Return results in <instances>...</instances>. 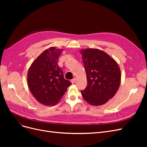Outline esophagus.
<instances>
[{"label":"esophagus","instance_id":"1","mask_svg":"<svg viewBox=\"0 0 147 147\" xmlns=\"http://www.w3.org/2000/svg\"><path fill=\"white\" fill-rule=\"evenodd\" d=\"M75 81H76V78H73L72 80H71V83H72V84H74L75 82Z\"/></svg>","mask_w":147,"mask_h":147}]
</instances>
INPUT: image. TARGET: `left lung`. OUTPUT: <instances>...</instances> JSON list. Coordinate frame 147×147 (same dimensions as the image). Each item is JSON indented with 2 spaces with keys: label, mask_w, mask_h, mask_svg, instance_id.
I'll list each match as a JSON object with an SVG mask.
<instances>
[{
  "label": "left lung",
  "mask_w": 147,
  "mask_h": 147,
  "mask_svg": "<svg viewBox=\"0 0 147 147\" xmlns=\"http://www.w3.org/2000/svg\"><path fill=\"white\" fill-rule=\"evenodd\" d=\"M86 71L87 87L81 91L90 105L105 104L116 94L121 83V70L113 58L104 51L86 48L80 51Z\"/></svg>",
  "instance_id": "8db88e82"
}]
</instances>
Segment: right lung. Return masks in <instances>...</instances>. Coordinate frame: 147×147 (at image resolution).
Here are the masks:
<instances>
[{"label": "right lung", "mask_w": 147, "mask_h": 147, "mask_svg": "<svg viewBox=\"0 0 147 147\" xmlns=\"http://www.w3.org/2000/svg\"><path fill=\"white\" fill-rule=\"evenodd\" d=\"M63 49L52 47L35 59L28 70L29 90L40 103L53 106L61 100L71 82L64 77L57 62Z\"/></svg>", "instance_id": "1"}]
</instances>
